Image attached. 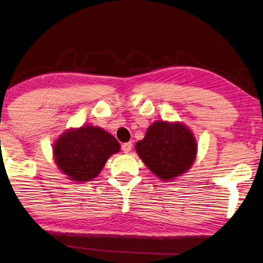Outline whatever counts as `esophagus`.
I'll list each match as a JSON object with an SVG mask.
<instances>
[{"label":"esophagus","mask_w":263,"mask_h":263,"mask_svg":"<svg viewBox=\"0 0 263 263\" xmlns=\"http://www.w3.org/2000/svg\"><path fill=\"white\" fill-rule=\"evenodd\" d=\"M122 149L125 154H128L132 149V142H125V144L122 145Z\"/></svg>","instance_id":"obj_1"}]
</instances>
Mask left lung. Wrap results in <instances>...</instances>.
Masks as SVG:
<instances>
[{"label": "left lung", "mask_w": 263, "mask_h": 263, "mask_svg": "<svg viewBox=\"0 0 263 263\" xmlns=\"http://www.w3.org/2000/svg\"><path fill=\"white\" fill-rule=\"evenodd\" d=\"M135 148L147 168L164 181L187 173L198 154L194 133L181 122H154Z\"/></svg>", "instance_id": "left-lung-1"}]
</instances>
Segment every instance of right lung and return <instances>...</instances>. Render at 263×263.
<instances>
[{"label":"right lung","instance_id":"obj_1","mask_svg":"<svg viewBox=\"0 0 263 263\" xmlns=\"http://www.w3.org/2000/svg\"><path fill=\"white\" fill-rule=\"evenodd\" d=\"M119 151L121 145L115 137L89 124L68 128L52 144L57 168L79 184L98 177L109 157Z\"/></svg>","mask_w":263,"mask_h":263}]
</instances>
